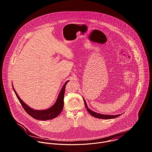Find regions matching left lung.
<instances>
[{"label":"left lung","instance_id":"8db88e82","mask_svg":"<svg viewBox=\"0 0 152 152\" xmlns=\"http://www.w3.org/2000/svg\"><path fill=\"white\" fill-rule=\"evenodd\" d=\"M83 98V100H84V105H85V107L87 110V111L92 115V116L96 117V118H102V119H111V118H115L117 117H118L120 115V114H116V115H108V114H100V113H96L92 110H91L90 109H89L87 105V104H86V102L85 101V99Z\"/></svg>","mask_w":152,"mask_h":152}]
</instances>
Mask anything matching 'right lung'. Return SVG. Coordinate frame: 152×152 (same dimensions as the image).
Wrapping results in <instances>:
<instances>
[{
	"label": "right lung",
	"instance_id": "obj_1",
	"mask_svg": "<svg viewBox=\"0 0 152 152\" xmlns=\"http://www.w3.org/2000/svg\"><path fill=\"white\" fill-rule=\"evenodd\" d=\"M68 81H69V80L66 81L65 83L64 84V85L63 86L61 90H60V92L58 95L57 100H56V102L54 104V105H52L50 108H49L48 109L42 110H35L34 108H30V107H28V105L26 104L23 101V100L20 99L19 96L17 94L16 91L15 90L13 86L12 85V86L13 90L14 91V92H15L18 101H20V104H21V105L23 107V108L24 109V110L27 112V113L35 119L41 120H47L53 119V118L56 117L60 114V113H61L62 111L63 110L64 105V99L65 87H66V84H67V83Z\"/></svg>",
	"mask_w": 152,
	"mask_h": 152
}]
</instances>
